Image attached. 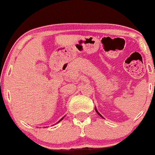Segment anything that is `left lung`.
I'll return each instance as SVG.
<instances>
[{
    "label": "left lung",
    "instance_id": "left-lung-1",
    "mask_svg": "<svg viewBox=\"0 0 155 155\" xmlns=\"http://www.w3.org/2000/svg\"><path fill=\"white\" fill-rule=\"evenodd\" d=\"M95 110H96V113H97V114H99V116H100V117H102V115H101V114H99V111H97V110H96V108H95Z\"/></svg>",
    "mask_w": 155,
    "mask_h": 155
}]
</instances>
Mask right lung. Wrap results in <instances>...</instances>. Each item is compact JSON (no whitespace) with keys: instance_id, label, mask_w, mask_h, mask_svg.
I'll use <instances>...</instances> for the list:
<instances>
[{"instance_id":"right-lung-1","label":"right lung","mask_w":155,"mask_h":155,"mask_svg":"<svg viewBox=\"0 0 155 155\" xmlns=\"http://www.w3.org/2000/svg\"><path fill=\"white\" fill-rule=\"evenodd\" d=\"M62 119H63V117H62V119H61V120H59V122H60V121H61V120H62Z\"/></svg>"}]
</instances>
